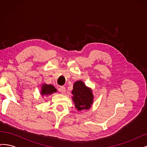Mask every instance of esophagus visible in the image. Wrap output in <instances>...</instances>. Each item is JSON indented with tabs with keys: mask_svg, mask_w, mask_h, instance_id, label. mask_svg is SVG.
Wrapping results in <instances>:
<instances>
[{
	"mask_svg": "<svg viewBox=\"0 0 147 147\" xmlns=\"http://www.w3.org/2000/svg\"><path fill=\"white\" fill-rule=\"evenodd\" d=\"M58 90H59V91L60 92H61L62 94H64V93L66 91V89H65V88L64 86H60Z\"/></svg>",
	"mask_w": 147,
	"mask_h": 147,
	"instance_id": "obj_1",
	"label": "esophagus"
}]
</instances>
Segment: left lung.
Masks as SVG:
<instances>
[{
	"label": "left lung",
	"mask_w": 147,
	"mask_h": 147,
	"mask_svg": "<svg viewBox=\"0 0 147 147\" xmlns=\"http://www.w3.org/2000/svg\"><path fill=\"white\" fill-rule=\"evenodd\" d=\"M72 99L78 110L89 109L92 103L93 95L90 88H87L82 81L76 82L74 84Z\"/></svg>",
	"instance_id": "8db88e82"
}]
</instances>
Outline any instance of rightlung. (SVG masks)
I'll list each match as a JSON object with an SVG mask.
<instances>
[{"mask_svg": "<svg viewBox=\"0 0 147 147\" xmlns=\"http://www.w3.org/2000/svg\"><path fill=\"white\" fill-rule=\"evenodd\" d=\"M54 92H56V90L55 87L51 84H43L42 88V95L51 94Z\"/></svg>", "mask_w": 147, "mask_h": 147, "instance_id": "obj_1", "label": "right lung"}]
</instances>
